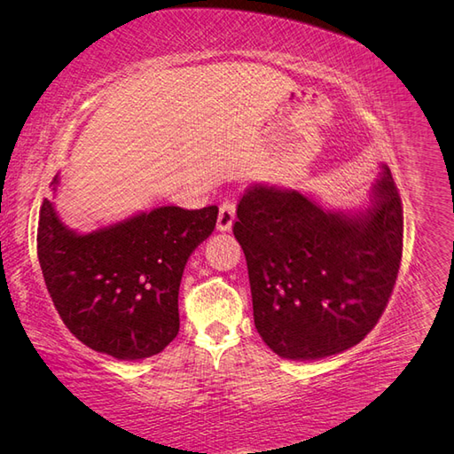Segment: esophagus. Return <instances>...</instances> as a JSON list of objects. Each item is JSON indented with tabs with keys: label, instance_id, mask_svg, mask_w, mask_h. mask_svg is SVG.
I'll list each match as a JSON object with an SVG mask.
<instances>
[{
	"label": "esophagus",
	"instance_id": "1",
	"mask_svg": "<svg viewBox=\"0 0 454 454\" xmlns=\"http://www.w3.org/2000/svg\"><path fill=\"white\" fill-rule=\"evenodd\" d=\"M237 215V204L232 199H225L219 206V217H217V229L219 231H229L232 227Z\"/></svg>",
	"mask_w": 454,
	"mask_h": 454
}]
</instances>
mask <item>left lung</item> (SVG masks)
Returning a JSON list of instances; mask_svg holds the SVG:
<instances>
[{"label": "left lung", "instance_id": "obj_1", "mask_svg": "<svg viewBox=\"0 0 454 454\" xmlns=\"http://www.w3.org/2000/svg\"><path fill=\"white\" fill-rule=\"evenodd\" d=\"M254 322L287 360L347 350L387 309L403 250V208L388 167L364 214L324 212L297 191L254 185L237 208Z\"/></svg>", "mask_w": 454, "mask_h": 454}]
</instances>
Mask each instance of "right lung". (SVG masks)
I'll return each mask as SVG.
<instances>
[{
	"label": "right lung",
	"instance_id": "add662e5",
	"mask_svg": "<svg viewBox=\"0 0 454 454\" xmlns=\"http://www.w3.org/2000/svg\"><path fill=\"white\" fill-rule=\"evenodd\" d=\"M215 222L217 206H160L77 235L45 199L37 257L64 325L89 348L117 360H144L164 350L180 332L177 294L185 263Z\"/></svg>",
	"mask_w": 454,
	"mask_h": 454
}]
</instances>
